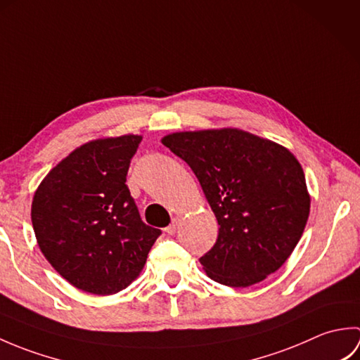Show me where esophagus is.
Segmentation results:
<instances>
[{"label":"esophagus","instance_id":"1","mask_svg":"<svg viewBox=\"0 0 360 360\" xmlns=\"http://www.w3.org/2000/svg\"><path fill=\"white\" fill-rule=\"evenodd\" d=\"M179 221H181L179 217H174V218L172 219L170 226H168V227L165 229V232H167L168 235H174V233H176V229H178V226H179Z\"/></svg>","mask_w":360,"mask_h":360}]
</instances>
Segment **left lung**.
<instances>
[{
    "instance_id": "obj_1",
    "label": "left lung",
    "mask_w": 360,
    "mask_h": 360,
    "mask_svg": "<svg viewBox=\"0 0 360 360\" xmlns=\"http://www.w3.org/2000/svg\"><path fill=\"white\" fill-rule=\"evenodd\" d=\"M162 143L192 168L217 217V243L200 258L209 277L248 288L278 271L302 238L311 205L292 153L236 128L173 133Z\"/></svg>"
}]
</instances>
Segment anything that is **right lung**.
Returning <instances> with one entry per match:
<instances>
[{
    "label": "right lung",
    "mask_w": 360,
    "mask_h": 360,
    "mask_svg": "<svg viewBox=\"0 0 360 360\" xmlns=\"http://www.w3.org/2000/svg\"><path fill=\"white\" fill-rule=\"evenodd\" d=\"M142 136L91 141L58 162L32 201L34 232L51 266L77 289L111 295L139 277L160 235L127 187Z\"/></svg>",
    "instance_id": "1"
}]
</instances>
